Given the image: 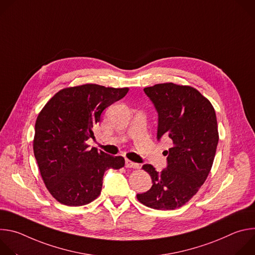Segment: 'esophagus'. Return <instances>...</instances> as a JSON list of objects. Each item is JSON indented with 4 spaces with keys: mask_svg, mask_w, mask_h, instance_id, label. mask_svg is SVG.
Segmentation results:
<instances>
[{
    "mask_svg": "<svg viewBox=\"0 0 255 255\" xmlns=\"http://www.w3.org/2000/svg\"><path fill=\"white\" fill-rule=\"evenodd\" d=\"M125 166L129 167V168H138L139 164L136 163V162H133V161H131L129 159H126L125 160Z\"/></svg>",
    "mask_w": 255,
    "mask_h": 255,
    "instance_id": "obj_1",
    "label": "esophagus"
}]
</instances>
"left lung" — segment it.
Wrapping results in <instances>:
<instances>
[{
	"mask_svg": "<svg viewBox=\"0 0 255 255\" xmlns=\"http://www.w3.org/2000/svg\"><path fill=\"white\" fill-rule=\"evenodd\" d=\"M158 114L157 140L165 136L167 165L161 172L144 164L152 179L147 192L137 194L143 205L155 210L184 206L199 191L212 168L219 134L212 104L199 91L172 83L144 89Z\"/></svg>",
	"mask_w": 255,
	"mask_h": 255,
	"instance_id": "obj_1",
	"label": "left lung"
}]
</instances>
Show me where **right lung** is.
Returning <instances> with one entry per match:
<instances>
[{"label":"right lung","mask_w":255,"mask_h":255,"mask_svg":"<svg viewBox=\"0 0 255 255\" xmlns=\"http://www.w3.org/2000/svg\"><path fill=\"white\" fill-rule=\"evenodd\" d=\"M128 88L115 89L87 84L56 93L35 123L34 155L44 184L59 203L83 206L102 191L107 169L124 166L122 156H112L86 141L95 138L93 127L106 108L121 100Z\"/></svg>","instance_id":"right-lung-1"}]
</instances>
